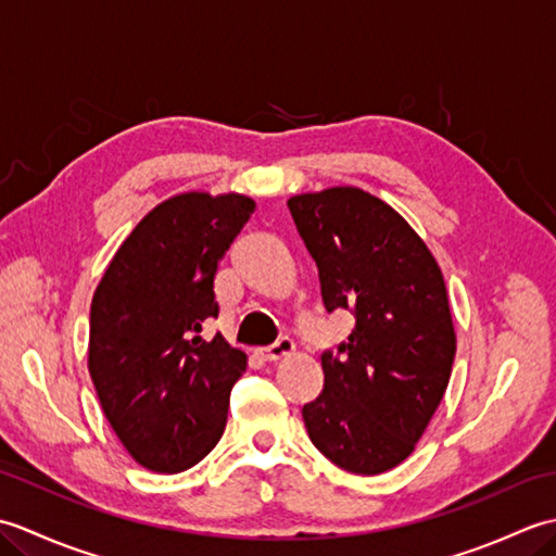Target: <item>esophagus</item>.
Listing matches in <instances>:
<instances>
[{
	"mask_svg": "<svg viewBox=\"0 0 556 556\" xmlns=\"http://www.w3.org/2000/svg\"><path fill=\"white\" fill-rule=\"evenodd\" d=\"M293 349H296V346H293L291 339H279L277 344H271V346H267V349H257L255 353H257V356L263 358V361H269V363H271V361H281V358L291 356Z\"/></svg>",
	"mask_w": 556,
	"mask_h": 556,
	"instance_id": "1",
	"label": "esophagus"
}]
</instances>
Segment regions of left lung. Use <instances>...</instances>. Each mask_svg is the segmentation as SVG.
Listing matches in <instances>:
<instances>
[{
	"label": "left lung",
	"instance_id": "1",
	"mask_svg": "<svg viewBox=\"0 0 556 556\" xmlns=\"http://www.w3.org/2000/svg\"><path fill=\"white\" fill-rule=\"evenodd\" d=\"M320 271L327 313L356 327L323 353L325 387L303 406L311 442L356 476L406 460L452 377L456 332L442 269L410 224L356 186L289 198Z\"/></svg>",
	"mask_w": 556,
	"mask_h": 556
}]
</instances>
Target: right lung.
Masks as SVG:
<instances>
[{
  "instance_id": "1",
  "label": "right lung",
  "mask_w": 556,
  "mask_h": 556,
  "mask_svg": "<svg viewBox=\"0 0 556 556\" xmlns=\"http://www.w3.org/2000/svg\"><path fill=\"white\" fill-rule=\"evenodd\" d=\"M241 193H179L152 207L104 269L90 305L88 370L112 430L140 466L181 473L224 432L245 353L222 334L217 265L251 219Z\"/></svg>"
}]
</instances>
